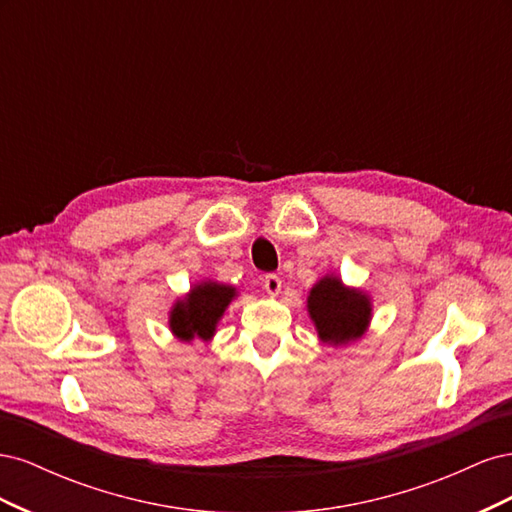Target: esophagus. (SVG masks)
<instances>
[{"label":"esophagus","mask_w":512,"mask_h":512,"mask_svg":"<svg viewBox=\"0 0 512 512\" xmlns=\"http://www.w3.org/2000/svg\"><path fill=\"white\" fill-rule=\"evenodd\" d=\"M265 290H267V294L269 297H277V294L282 292V280L277 275H267L265 277Z\"/></svg>","instance_id":"obj_1"}]
</instances>
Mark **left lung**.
<instances>
[{
  "mask_svg": "<svg viewBox=\"0 0 512 512\" xmlns=\"http://www.w3.org/2000/svg\"><path fill=\"white\" fill-rule=\"evenodd\" d=\"M307 314L324 346L346 348L369 331L374 303L367 290L346 286L337 273H327L307 292Z\"/></svg>",
  "mask_w": 512,
  "mask_h": 512,
  "instance_id": "1",
  "label": "left lung"
}]
</instances>
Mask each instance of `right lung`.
<instances>
[{
	"instance_id": "right-lung-1",
	"label": "right lung",
	"mask_w": 512,
	"mask_h": 512,
	"mask_svg": "<svg viewBox=\"0 0 512 512\" xmlns=\"http://www.w3.org/2000/svg\"><path fill=\"white\" fill-rule=\"evenodd\" d=\"M237 297L239 290L235 286L209 277L198 280L170 305L168 329L181 344H192L194 339L209 344L218 333V324L228 305Z\"/></svg>"
}]
</instances>
